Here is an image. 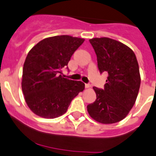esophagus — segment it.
I'll return each mask as SVG.
<instances>
[{"mask_svg": "<svg viewBox=\"0 0 156 156\" xmlns=\"http://www.w3.org/2000/svg\"><path fill=\"white\" fill-rule=\"evenodd\" d=\"M91 86V85L89 84V83H86V84H85V87L86 88H89Z\"/></svg>", "mask_w": 156, "mask_h": 156, "instance_id": "34e87169", "label": "esophagus"}]
</instances>
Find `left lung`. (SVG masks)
<instances>
[{"mask_svg":"<svg viewBox=\"0 0 156 156\" xmlns=\"http://www.w3.org/2000/svg\"><path fill=\"white\" fill-rule=\"evenodd\" d=\"M97 56L100 73H107L104 89L93 87L96 99L88 105L89 115L101 124L121 121L133 106L140 86L138 62L134 52L109 38L89 40Z\"/></svg>","mask_w":156,"mask_h":156,"instance_id":"1","label":"left lung"}]
</instances>
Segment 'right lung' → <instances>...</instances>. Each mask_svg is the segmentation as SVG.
<instances>
[{"mask_svg":"<svg viewBox=\"0 0 156 156\" xmlns=\"http://www.w3.org/2000/svg\"><path fill=\"white\" fill-rule=\"evenodd\" d=\"M83 38L57 35L44 38L28 53L23 70L22 90L32 112L41 118H55L67 112L85 84L64 78L69 61Z\"/></svg>","mask_w":156,"mask_h":156,"instance_id":"1","label":"right lung"}]
</instances>
